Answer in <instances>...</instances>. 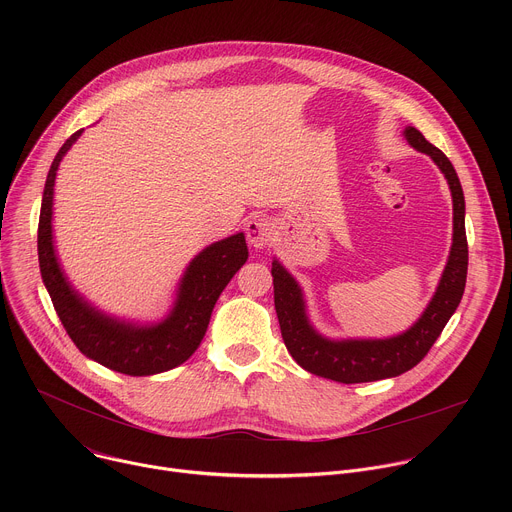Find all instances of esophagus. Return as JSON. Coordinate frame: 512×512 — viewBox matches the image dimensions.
Masks as SVG:
<instances>
[{
  "label": "esophagus",
  "instance_id": "obj_1",
  "mask_svg": "<svg viewBox=\"0 0 512 512\" xmlns=\"http://www.w3.org/2000/svg\"><path fill=\"white\" fill-rule=\"evenodd\" d=\"M245 233H247V241H249L251 247L263 249V247L271 245L273 235H275V227H273V223L269 221V218L255 216V218H251V221L247 223Z\"/></svg>",
  "mask_w": 512,
  "mask_h": 512
}]
</instances>
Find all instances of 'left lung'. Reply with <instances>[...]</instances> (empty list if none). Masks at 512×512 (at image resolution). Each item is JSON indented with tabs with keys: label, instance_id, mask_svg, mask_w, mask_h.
<instances>
[{
	"label": "left lung",
	"instance_id": "1",
	"mask_svg": "<svg viewBox=\"0 0 512 512\" xmlns=\"http://www.w3.org/2000/svg\"><path fill=\"white\" fill-rule=\"evenodd\" d=\"M405 139L411 148L427 154L435 166L446 176L452 202H454V239L452 251L442 273L440 285L435 289L429 306L421 318L403 334L377 340H330L314 330L306 314L302 287L291 277L285 267L275 259L271 265L273 275V300L281 328L283 342L294 360L312 375L338 381L344 385L371 383L397 377L429 352L433 342L440 338L448 320L456 312L466 287L468 273V241L464 214L466 202L460 178L442 150L431 145L419 129L405 127Z\"/></svg>",
	"mask_w": 512,
	"mask_h": 512
}]
</instances>
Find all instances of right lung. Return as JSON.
Segmentation results:
<instances>
[{"instance_id": "add662e5", "label": "right lung", "mask_w": 512, "mask_h": 512, "mask_svg": "<svg viewBox=\"0 0 512 512\" xmlns=\"http://www.w3.org/2000/svg\"><path fill=\"white\" fill-rule=\"evenodd\" d=\"M81 133L83 129L64 141L46 176L38 223V261L42 281L66 334L85 356L129 377H148L170 371L194 354L204 338L218 296L245 265L249 257L245 235L237 233L212 243L190 261L178 285L172 312L158 324L139 326L111 318L93 308L68 283L52 241L56 172L64 154L81 137Z\"/></svg>"}]
</instances>
